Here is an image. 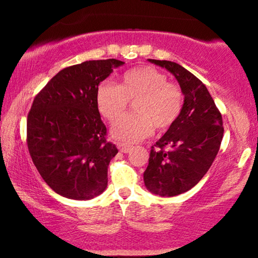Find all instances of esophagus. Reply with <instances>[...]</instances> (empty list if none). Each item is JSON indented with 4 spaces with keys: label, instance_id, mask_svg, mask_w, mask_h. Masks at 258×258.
Returning a JSON list of instances; mask_svg holds the SVG:
<instances>
[{
    "label": "esophagus",
    "instance_id": "1",
    "mask_svg": "<svg viewBox=\"0 0 258 258\" xmlns=\"http://www.w3.org/2000/svg\"><path fill=\"white\" fill-rule=\"evenodd\" d=\"M117 148L118 150L123 152V154H128V152L133 149V147H130V145H126V144H117Z\"/></svg>",
    "mask_w": 258,
    "mask_h": 258
}]
</instances>
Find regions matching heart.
Segmentation results:
<instances>
[{
  "label": "heart",
  "instance_id": "obj_1",
  "mask_svg": "<svg viewBox=\"0 0 258 258\" xmlns=\"http://www.w3.org/2000/svg\"><path fill=\"white\" fill-rule=\"evenodd\" d=\"M134 102L135 114L122 117L111 126L110 135L122 143H135L154 133L170 129L180 116L182 94L167 77L152 66L132 69L121 77L118 86L103 81L96 91L100 114L114 122Z\"/></svg>",
  "mask_w": 258,
  "mask_h": 258
}]
</instances>
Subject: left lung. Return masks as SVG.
Wrapping results in <instances>:
<instances>
[{"label": "left lung", "mask_w": 258, "mask_h": 258, "mask_svg": "<svg viewBox=\"0 0 258 258\" xmlns=\"http://www.w3.org/2000/svg\"><path fill=\"white\" fill-rule=\"evenodd\" d=\"M178 81L184 104L177 122L156 142L144 171V184L160 197H174L194 187L207 173L223 137L222 116L201 81L173 61L148 59Z\"/></svg>", "instance_id": "obj_1"}]
</instances>
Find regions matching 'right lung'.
Here are the masks:
<instances>
[{"mask_svg":"<svg viewBox=\"0 0 258 258\" xmlns=\"http://www.w3.org/2000/svg\"><path fill=\"white\" fill-rule=\"evenodd\" d=\"M124 62L88 60L61 70L33 100L28 148L44 181L55 193L89 200L108 185V165L118 150L106 141L96 106L100 83Z\"/></svg>","mask_w":258,"mask_h":258,"instance_id":"right-lung-1","label":"right lung"}]
</instances>
